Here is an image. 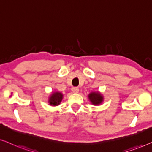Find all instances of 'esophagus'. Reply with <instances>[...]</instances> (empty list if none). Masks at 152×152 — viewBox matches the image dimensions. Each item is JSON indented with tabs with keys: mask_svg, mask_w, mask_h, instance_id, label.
<instances>
[{
	"mask_svg": "<svg viewBox=\"0 0 152 152\" xmlns=\"http://www.w3.org/2000/svg\"><path fill=\"white\" fill-rule=\"evenodd\" d=\"M72 93H79V88H77V87H74V88H72Z\"/></svg>",
	"mask_w": 152,
	"mask_h": 152,
	"instance_id": "1",
	"label": "esophagus"
}]
</instances>
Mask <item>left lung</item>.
<instances>
[{"label": "left lung", "instance_id": "obj_1", "mask_svg": "<svg viewBox=\"0 0 152 152\" xmlns=\"http://www.w3.org/2000/svg\"><path fill=\"white\" fill-rule=\"evenodd\" d=\"M89 101L93 105H100L104 101V96L99 91H93L88 95Z\"/></svg>", "mask_w": 152, "mask_h": 152}]
</instances>
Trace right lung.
<instances>
[{"instance_id":"add662e5","label":"right lung","mask_w":152,"mask_h":152,"mask_svg":"<svg viewBox=\"0 0 152 152\" xmlns=\"http://www.w3.org/2000/svg\"><path fill=\"white\" fill-rule=\"evenodd\" d=\"M64 95L62 93L59 91H54L52 92L48 97V103L50 105L53 107H57L61 104L62 99H63Z\"/></svg>"}]
</instances>
